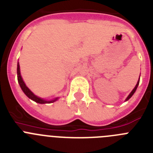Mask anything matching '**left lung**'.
Instances as JSON below:
<instances>
[{"mask_svg":"<svg viewBox=\"0 0 153 153\" xmlns=\"http://www.w3.org/2000/svg\"><path fill=\"white\" fill-rule=\"evenodd\" d=\"M139 83H140V79H139V80H138L137 83H136V86H135V88L133 89V90H132V92H131V93H130V94H129V95L128 96V97H127V98H126V100H129V99H130V98H131V97H132V96L133 95V94H134V93H135V92H136V89H137V87H138V85H139Z\"/></svg>","mask_w":153,"mask_h":153,"instance_id":"1","label":"left lung"}]
</instances>
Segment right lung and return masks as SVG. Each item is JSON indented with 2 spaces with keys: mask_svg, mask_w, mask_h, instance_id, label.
I'll return each mask as SVG.
<instances>
[{
  "mask_svg": "<svg viewBox=\"0 0 153 153\" xmlns=\"http://www.w3.org/2000/svg\"><path fill=\"white\" fill-rule=\"evenodd\" d=\"M17 80H18V83L19 84H20V86H21V88L22 89L23 92L26 94L27 97H29L30 99H31L32 100L35 101L36 102H38V103L44 104V103H51V102H53L57 100L58 98H55L54 100H53L47 101V100H44V99H41L40 98V97H37L36 96H35L34 94H33V93L27 88V86L25 85L24 82L23 81V79L21 76V72H20V65H19V63H17Z\"/></svg>",
  "mask_w": 153,
  "mask_h": 153,
  "instance_id": "obj_1",
  "label": "right lung"
}]
</instances>
